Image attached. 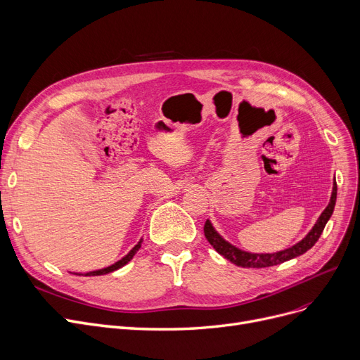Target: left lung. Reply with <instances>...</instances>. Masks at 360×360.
I'll return each instance as SVG.
<instances>
[{
	"label": "left lung",
	"mask_w": 360,
	"mask_h": 360,
	"mask_svg": "<svg viewBox=\"0 0 360 360\" xmlns=\"http://www.w3.org/2000/svg\"><path fill=\"white\" fill-rule=\"evenodd\" d=\"M335 199H337V184L334 181L333 193H331V199H330L328 207L323 210V212L318 218L316 224L312 227V230L307 233L306 237L302 238V240L299 243H296L295 246L288 248L285 250H281V252H277V253H249V252L237 249L236 246L226 242L224 238H222L215 231V229L212 227L210 219H207V222H205L203 233H205V237H207V240L211 243V246L219 255L224 256L226 259H229L230 262H233L237 266H243V268L274 266V265H278V264H283L285 261L293 259V258H296V256L303 255L304 252L309 250L318 242V238L321 237V234L325 229V224H327L330 217L333 215V211H334V207H335Z\"/></svg>",
	"instance_id": "1"
}]
</instances>
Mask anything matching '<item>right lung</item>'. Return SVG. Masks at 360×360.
Wrapping results in <instances>:
<instances>
[{
    "mask_svg": "<svg viewBox=\"0 0 360 360\" xmlns=\"http://www.w3.org/2000/svg\"><path fill=\"white\" fill-rule=\"evenodd\" d=\"M141 245H142V240L138 243V245H136L126 256H124V258H122V259H120L118 262H115V264H112L111 266H107V268H102V269H98V271H91V272H86V274H84V276H104V274H110V272H112V271H115V269H118V268H122V266H124L131 258H133V256H134V253L136 252H138L139 249H141Z\"/></svg>",
    "mask_w": 360,
    "mask_h": 360,
    "instance_id": "right-lung-1",
    "label": "right lung"
}]
</instances>
